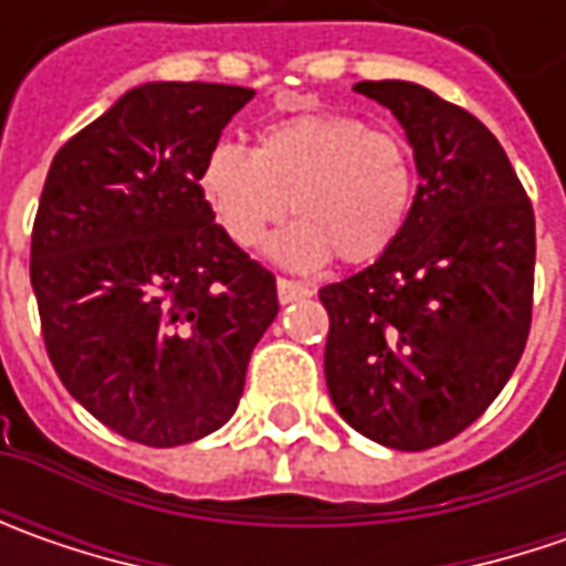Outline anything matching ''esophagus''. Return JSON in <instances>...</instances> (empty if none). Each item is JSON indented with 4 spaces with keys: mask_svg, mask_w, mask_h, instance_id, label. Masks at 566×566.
<instances>
[{
    "mask_svg": "<svg viewBox=\"0 0 566 566\" xmlns=\"http://www.w3.org/2000/svg\"><path fill=\"white\" fill-rule=\"evenodd\" d=\"M312 293H315V290L305 286V283H298V280H286V276L276 280V295H280L283 305H286V302H298V298H308Z\"/></svg>",
    "mask_w": 566,
    "mask_h": 566,
    "instance_id": "obj_1",
    "label": "esophagus"
}]
</instances>
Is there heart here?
<instances>
[{"label": "heart", "mask_w": 566, "mask_h": 566, "mask_svg": "<svg viewBox=\"0 0 566 566\" xmlns=\"http://www.w3.org/2000/svg\"><path fill=\"white\" fill-rule=\"evenodd\" d=\"M201 195L239 249H258L293 210L298 223L273 245L293 268L368 264L400 239L412 210L406 144L343 113L273 122L251 150L217 142L201 164Z\"/></svg>", "instance_id": "heart-1"}]
</instances>
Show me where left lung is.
Listing matches in <instances>:
<instances>
[{"mask_svg": "<svg viewBox=\"0 0 566 566\" xmlns=\"http://www.w3.org/2000/svg\"><path fill=\"white\" fill-rule=\"evenodd\" d=\"M412 144L419 188L400 239L321 290L337 412L394 450L457 438L504 390L533 324L535 213L482 122L412 81H359Z\"/></svg>", "mask_w": 566, "mask_h": 566, "instance_id": "8db88e82", "label": "left lung"}]
</instances>
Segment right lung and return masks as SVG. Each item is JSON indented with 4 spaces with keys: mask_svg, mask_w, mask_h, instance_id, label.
<instances>
[{
    "mask_svg": "<svg viewBox=\"0 0 566 566\" xmlns=\"http://www.w3.org/2000/svg\"><path fill=\"white\" fill-rule=\"evenodd\" d=\"M251 87L154 81L65 142L31 232L55 375L94 419L147 447L191 444L235 412L276 280L201 195V164Z\"/></svg>",
    "mask_w": 566,
    "mask_h": 566,
    "instance_id": "right-lung-1",
    "label": "right lung"
}]
</instances>
